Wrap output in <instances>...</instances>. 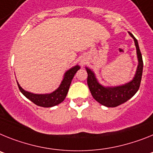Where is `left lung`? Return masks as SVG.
<instances>
[{
    "instance_id": "left-lung-1",
    "label": "left lung",
    "mask_w": 153,
    "mask_h": 153,
    "mask_svg": "<svg viewBox=\"0 0 153 153\" xmlns=\"http://www.w3.org/2000/svg\"><path fill=\"white\" fill-rule=\"evenodd\" d=\"M129 35L133 38L135 42L136 54L138 58V66L135 76L132 80L122 85L104 86L100 84L92 70L85 67L88 73V85L89 88L91 95L101 105L106 107H116L119 105L127 102L137 92L140 86L141 79L143 75V57L139 47L138 41L133 34L128 32Z\"/></svg>"
}]
</instances>
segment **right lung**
Returning <instances> with one entry per match:
<instances>
[{
  "mask_svg": "<svg viewBox=\"0 0 153 153\" xmlns=\"http://www.w3.org/2000/svg\"><path fill=\"white\" fill-rule=\"evenodd\" d=\"M79 69H80V66L77 65L66 71L59 87L52 92L47 93V94H34V93L30 92V91H25L21 87L18 82L17 83H18V88H19L21 92L27 99H28L37 105L45 107V108H49V107H53V106L60 104L61 102L65 100L70 85L71 83V81H72V78H74L75 73Z\"/></svg>",
  "mask_w": 153,
  "mask_h": 153,
  "instance_id": "add662e5",
  "label": "right lung"
}]
</instances>
